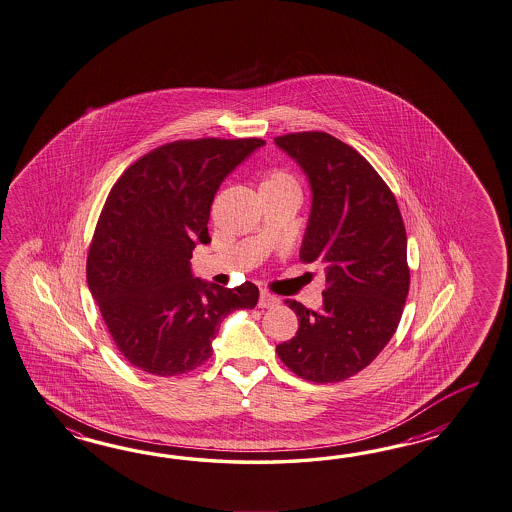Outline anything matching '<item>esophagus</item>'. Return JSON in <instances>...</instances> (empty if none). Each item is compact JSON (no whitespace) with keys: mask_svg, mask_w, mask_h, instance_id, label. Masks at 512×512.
Returning <instances> with one entry per match:
<instances>
[{"mask_svg":"<svg viewBox=\"0 0 512 512\" xmlns=\"http://www.w3.org/2000/svg\"><path fill=\"white\" fill-rule=\"evenodd\" d=\"M278 304H280V299L273 295V293H269V291H262L260 293V301H258L260 308H275Z\"/></svg>","mask_w":512,"mask_h":512,"instance_id":"34e87169","label":"esophagus"}]
</instances>
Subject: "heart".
Instances as JSON below:
<instances>
[{
	"label": "heart",
	"instance_id": "obj_1",
	"mask_svg": "<svg viewBox=\"0 0 512 512\" xmlns=\"http://www.w3.org/2000/svg\"><path fill=\"white\" fill-rule=\"evenodd\" d=\"M288 185H297V180L289 172L273 171L265 176L262 187H288Z\"/></svg>",
	"mask_w": 512,
	"mask_h": 512
}]
</instances>
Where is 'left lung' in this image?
Listing matches in <instances>:
<instances>
[{"label": "left lung", "mask_w": 512, "mask_h": 512, "mask_svg": "<svg viewBox=\"0 0 512 512\" xmlns=\"http://www.w3.org/2000/svg\"><path fill=\"white\" fill-rule=\"evenodd\" d=\"M275 143L312 185L301 262L327 269L321 310L286 301L299 330L276 354L301 379L340 382L369 366L401 321L410 286L405 224L394 193L353 146L325 132Z\"/></svg>", "instance_id": "1"}]
</instances>
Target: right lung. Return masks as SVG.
I'll list each match as a JSON object with an SVG mask.
<instances>
[{"label": "right lung", "instance_id": "1", "mask_svg": "<svg viewBox=\"0 0 512 512\" xmlns=\"http://www.w3.org/2000/svg\"><path fill=\"white\" fill-rule=\"evenodd\" d=\"M262 139L174 141L130 165L109 191L87 254V282L120 354L150 375H184L210 358L219 325L254 308L258 288L191 275L210 243L211 202Z\"/></svg>", "mask_w": 512, "mask_h": 512}]
</instances>
